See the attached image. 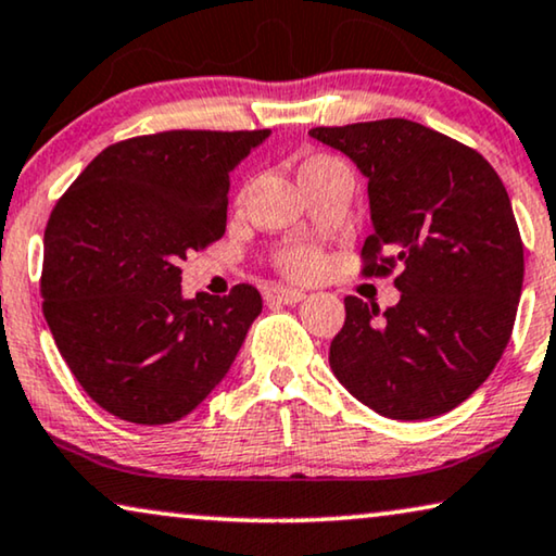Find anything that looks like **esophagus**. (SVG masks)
<instances>
[{
  "label": "esophagus",
  "instance_id": "obj_1",
  "mask_svg": "<svg viewBox=\"0 0 556 556\" xmlns=\"http://www.w3.org/2000/svg\"><path fill=\"white\" fill-rule=\"evenodd\" d=\"M267 296L271 302H279V304H300L304 300V292H300V289L275 287V289H269Z\"/></svg>",
  "mask_w": 556,
  "mask_h": 556
}]
</instances>
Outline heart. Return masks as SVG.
Instances as JSON below:
<instances>
[{"mask_svg":"<svg viewBox=\"0 0 556 556\" xmlns=\"http://www.w3.org/2000/svg\"><path fill=\"white\" fill-rule=\"evenodd\" d=\"M330 159H312L304 163L302 168L315 166V163H323ZM277 267L285 271L289 279H312L323 269V256H319L317 249H312L307 244H292L287 249H281L277 254Z\"/></svg>","mask_w":556,"mask_h":556,"instance_id":"b5f03b06","label":"heart"}]
</instances>
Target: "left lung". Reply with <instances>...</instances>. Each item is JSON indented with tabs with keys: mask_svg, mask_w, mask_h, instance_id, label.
<instances>
[{
	"mask_svg": "<svg viewBox=\"0 0 556 556\" xmlns=\"http://www.w3.org/2000/svg\"><path fill=\"white\" fill-rule=\"evenodd\" d=\"M367 178L372 233L363 277H390L401 302L380 315L345 296L330 367L386 418L448 413L509 345L523 244L509 193L479 151L426 125L386 118L312 128Z\"/></svg>",
	"mask_w": 556,
	"mask_h": 556,
	"instance_id": "obj_1",
	"label": "left lung"
}]
</instances>
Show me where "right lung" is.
<instances>
[{"mask_svg":"<svg viewBox=\"0 0 556 556\" xmlns=\"http://www.w3.org/2000/svg\"><path fill=\"white\" fill-rule=\"evenodd\" d=\"M269 130H166L108 146L54 203L42 312L85 393L138 426L181 420L214 390L262 294L181 296V262L226 231L229 174Z\"/></svg>","mask_w":556,"mask_h":556,"instance_id":"obj_1","label":"right lung"}]
</instances>
